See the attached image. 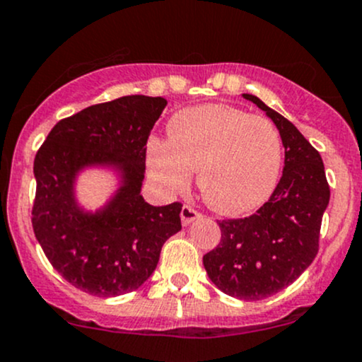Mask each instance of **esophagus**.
<instances>
[{
  "instance_id": "obj_1",
  "label": "esophagus",
  "mask_w": 362,
  "mask_h": 362,
  "mask_svg": "<svg viewBox=\"0 0 362 362\" xmlns=\"http://www.w3.org/2000/svg\"><path fill=\"white\" fill-rule=\"evenodd\" d=\"M201 218V213L196 211L194 208H190V206H184L180 211V220H182V225L184 226H189L192 221L199 220Z\"/></svg>"
}]
</instances>
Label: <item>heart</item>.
<instances>
[{
	"instance_id": "heart-1",
	"label": "heart",
	"mask_w": 362,
	"mask_h": 362,
	"mask_svg": "<svg viewBox=\"0 0 362 362\" xmlns=\"http://www.w3.org/2000/svg\"><path fill=\"white\" fill-rule=\"evenodd\" d=\"M284 144L268 118L230 105H201L170 120V139L148 144L149 172L168 192L189 185L197 172L199 192L209 208L239 216L263 206L276 189Z\"/></svg>"
}]
</instances>
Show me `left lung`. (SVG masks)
Wrapping results in <instances>:
<instances>
[{
    "mask_svg": "<svg viewBox=\"0 0 362 362\" xmlns=\"http://www.w3.org/2000/svg\"><path fill=\"white\" fill-rule=\"evenodd\" d=\"M252 101L276 125L285 148L281 178L272 197L256 214L218 221L221 240L204 254L209 280L226 296L261 300L296 281L317 254L321 220L329 202V187L320 153L292 122Z\"/></svg>",
    "mask_w": 362,
    "mask_h": 362,
    "instance_id": "1",
    "label": "left lung"
}]
</instances>
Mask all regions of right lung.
<instances>
[{
  "mask_svg": "<svg viewBox=\"0 0 362 362\" xmlns=\"http://www.w3.org/2000/svg\"><path fill=\"white\" fill-rule=\"evenodd\" d=\"M165 106V98L141 94L89 106L58 122L35 154V239L59 275L90 296L137 291L182 228L180 202L153 206L141 194L146 142ZM86 171L117 182L96 210L78 201Z\"/></svg>",
  "mask_w": 362,
  "mask_h": 362,
  "instance_id": "add662e5",
  "label": "right lung"
}]
</instances>
